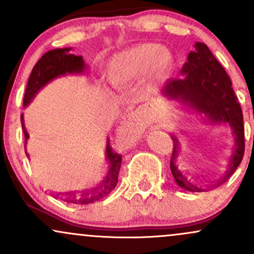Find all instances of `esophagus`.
<instances>
[{"label":"esophagus","instance_id":"obj_1","mask_svg":"<svg viewBox=\"0 0 254 254\" xmlns=\"http://www.w3.org/2000/svg\"><path fill=\"white\" fill-rule=\"evenodd\" d=\"M127 123H129L133 129L139 130V129H143L144 127V119L142 118V112L141 110H135L132 112H130L127 115Z\"/></svg>","mask_w":254,"mask_h":254}]
</instances>
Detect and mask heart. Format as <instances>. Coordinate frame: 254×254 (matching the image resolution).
I'll use <instances>...</instances> for the list:
<instances>
[{"mask_svg":"<svg viewBox=\"0 0 254 254\" xmlns=\"http://www.w3.org/2000/svg\"><path fill=\"white\" fill-rule=\"evenodd\" d=\"M173 58L170 51L155 44L131 46L115 55L106 64V77L115 86H125L143 77L148 71L164 75L171 68Z\"/></svg>","mask_w":254,"mask_h":254,"instance_id":"1","label":"heart"}]
</instances>
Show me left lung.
Returning <instances> with one entry per match:
<instances>
[{
  "mask_svg": "<svg viewBox=\"0 0 254 254\" xmlns=\"http://www.w3.org/2000/svg\"><path fill=\"white\" fill-rule=\"evenodd\" d=\"M180 72L182 77L170 80L165 84L162 95L194 110L212 124H228L235 135L234 155L230 160L228 173L220 182L221 184L234 173L244 157L245 130L241 106L228 74L204 43H196L194 51L189 54L188 62L184 64ZM172 139L174 142L170 166L177 184L191 192L205 191V186L186 179L174 165L179 145L176 137L172 136ZM208 188L210 189L211 186Z\"/></svg>",
  "mask_w": 254,
  "mask_h": 254,
  "instance_id": "8db88e82",
  "label": "left lung"
}]
</instances>
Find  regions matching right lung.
<instances>
[{"label":"right lung","instance_id":"add662e5","mask_svg":"<svg viewBox=\"0 0 254 254\" xmlns=\"http://www.w3.org/2000/svg\"><path fill=\"white\" fill-rule=\"evenodd\" d=\"M70 49H55L50 50L43 55L42 58L36 63V65L32 69V72L28 78L27 87L25 90L24 97V107L31 103L36 93L40 88H43L46 83L50 82L55 77L61 76L64 74H72V72H82L84 69V61L81 56H75V55L69 54ZM21 125L22 130L25 133V145L28 139V133L26 131L24 125V116L21 115ZM27 154V151H26ZM28 155V154H27ZM106 155L110 161V171L107 174L106 179L98 188L93 190L83 191L81 194L68 193V196L64 198V200L72 204H90L98 202L106 197L113 189L116 188L118 183L119 168L122 164V155L116 153L113 148L110 145V138L106 144Z\"/></svg>","mask_w":254,"mask_h":254}]
</instances>
